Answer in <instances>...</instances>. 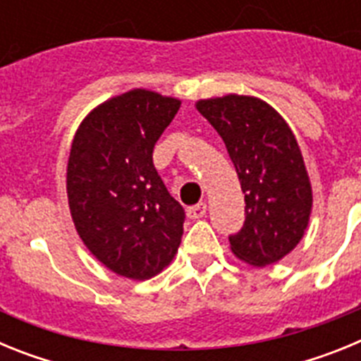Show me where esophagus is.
Returning <instances> with one entry per match:
<instances>
[{
    "mask_svg": "<svg viewBox=\"0 0 361 361\" xmlns=\"http://www.w3.org/2000/svg\"><path fill=\"white\" fill-rule=\"evenodd\" d=\"M206 212H208V206H206V202H199V204H195V206L188 208V216L193 220L202 219V216L206 215Z\"/></svg>",
    "mask_w": 361,
    "mask_h": 361,
    "instance_id": "obj_1",
    "label": "esophagus"
}]
</instances>
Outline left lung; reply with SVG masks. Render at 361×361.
Listing matches in <instances>:
<instances>
[{
	"label": "left lung",
	"mask_w": 361,
	"mask_h": 361,
	"mask_svg": "<svg viewBox=\"0 0 361 361\" xmlns=\"http://www.w3.org/2000/svg\"><path fill=\"white\" fill-rule=\"evenodd\" d=\"M197 110L222 137L245 200L233 255L255 267L282 260L304 237L312 188L295 133L275 108L253 95L200 99Z\"/></svg>",
	"instance_id": "1"
}]
</instances>
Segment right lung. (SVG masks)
Masks as SVG:
<instances>
[{
    "label": "right lung",
    "instance_id": "obj_1",
    "mask_svg": "<svg viewBox=\"0 0 361 361\" xmlns=\"http://www.w3.org/2000/svg\"><path fill=\"white\" fill-rule=\"evenodd\" d=\"M178 108L180 99L133 88L95 106L73 135V226L99 262L124 279L159 275L180 245L184 209L153 166V146Z\"/></svg>",
    "mask_w": 361,
    "mask_h": 361
}]
</instances>
